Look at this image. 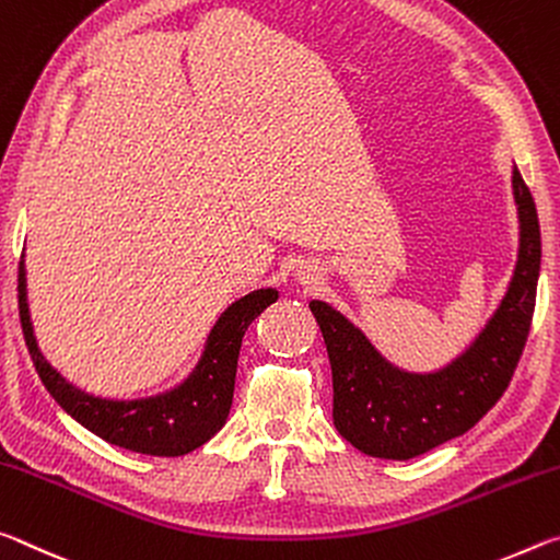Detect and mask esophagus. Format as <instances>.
Instances as JSON below:
<instances>
[{"label":"esophagus","instance_id":"esophagus-1","mask_svg":"<svg viewBox=\"0 0 560 560\" xmlns=\"http://www.w3.org/2000/svg\"><path fill=\"white\" fill-rule=\"evenodd\" d=\"M298 280L302 282V285H313V282H317V270L310 268V265H302V268L298 270Z\"/></svg>","mask_w":560,"mask_h":560}]
</instances>
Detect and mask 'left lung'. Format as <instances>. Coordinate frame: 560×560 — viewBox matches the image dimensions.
Here are the masks:
<instances>
[{
  "label": "left lung",
  "instance_id": "obj_1",
  "mask_svg": "<svg viewBox=\"0 0 560 560\" xmlns=\"http://www.w3.org/2000/svg\"><path fill=\"white\" fill-rule=\"evenodd\" d=\"M511 186L518 258L506 295L476 340L442 370H399L332 305L310 302L332 366L335 427L362 454L397 462L424 454L469 432L506 392L530 329L540 270L536 203L516 166Z\"/></svg>",
  "mask_w": 560,
  "mask_h": 560
}]
</instances>
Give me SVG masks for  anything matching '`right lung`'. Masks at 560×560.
Masks as SVG:
<instances>
[{
    "label": "right lung",
    "instance_id": "add662e5",
    "mask_svg": "<svg viewBox=\"0 0 560 560\" xmlns=\"http://www.w3.org/2000/svg\"><path fill=\"white\" fill-rule=\"evenodd\" d=\"M16 290H20L22 332L36 374L59 407L104 442L149 456H183L203 446L223 429L233 405L237 354L245 329L278 300V290L260 288L228 305L210 329L194 372L178 387L143 399H104L63 380L36 345L30 302H26L24 253Z\"/></svg>",
    "mask_w": 560,
    "mask_h": 560
}]
</instances>
